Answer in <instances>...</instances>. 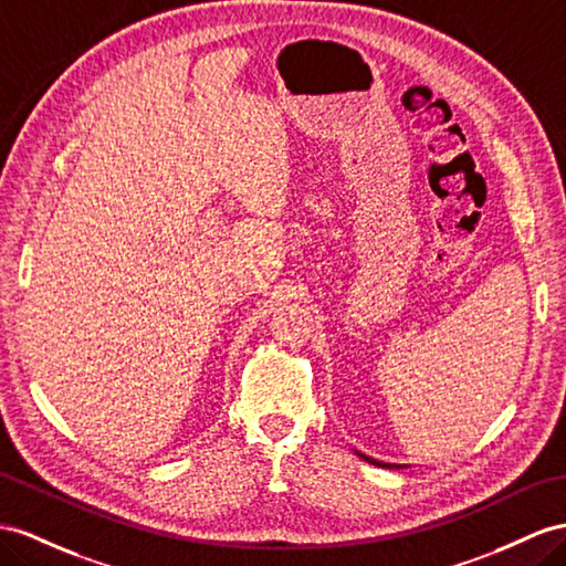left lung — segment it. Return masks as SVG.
Here are the masks:
<instances>
[{"mask_svg":"<svg viewBox=\"0 0 566 566\" xmlns=\"http://www.w3.org/2000/svg\"><path fill=\"white\" fill-rule=\"evenodd\" d=\"M360 457H364V454H360ZM368 463H375V467H389V463H380V461H375V459H370V457H364Z\"/></svg>","mask_w":566,"mask_h":566,"instance_id":"left-lung-1","label":"left lung"}]
</instances>
